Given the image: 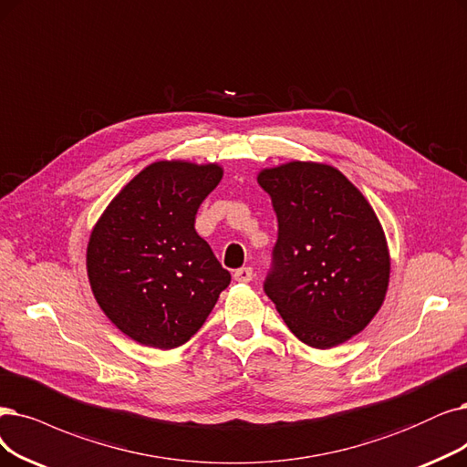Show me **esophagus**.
<instances>
[{
    "label": "esophagus",
    "mask_w": 467,
    "mask_h": 467,
    "mask_svg": "<svg viewBox=\"0 0 467 467\" xmlns=\"http://www.w3.org/2000/svg\"><path fill=\"white\" fill-rule=\"evenodd\" d=\"M234 277H235V282L247 284V282H251V279H253V268H251V266L237 268V270L234 272Z\"/></svg>",
    "instance_id": "esophagus-1"
}]
</instances>
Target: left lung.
Masks as SVG:
<instances>
[{"mask_svg":"<svg viewBox=\"0 0 467 467\" xmlns=\"http://www.w3.org/2000/svg\"><path fill=\"white\" fill-rule=\"evenodd\" d=\"M258 183L277 216L265 291L295 337L331 348L360 333L381 308L389 251L364 195L333 166L287 162Z\"/></svg>","mask_w":467,"mask_h":467,"instance_id":"1","label":"left lung"}]
</instances>
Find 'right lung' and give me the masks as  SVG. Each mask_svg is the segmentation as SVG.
<instances>
[{
	"label": "right lung",
	"mask_w": 467,
	"mask_h": 467,
	"mask_svg": "<svg viewBox=\"0 0 467 467\" xmlns=\"http://www.w3.org/2000/svg\"><path fill=\"white\" fill-rule=\"evenodd\" d=\"M222 180L218 164H149L110 201L88 244V277L122 333L155 348L190 341L230 285L195 214Z\"/></svg>",
	"instance_id": "add662e5"
}]
</instances>
